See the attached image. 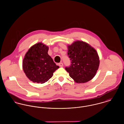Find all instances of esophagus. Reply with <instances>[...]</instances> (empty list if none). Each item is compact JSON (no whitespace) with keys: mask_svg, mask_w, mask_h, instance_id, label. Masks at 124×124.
Segmentation results:
<instances>
[{"mask_svg":"<svg viewBox=\"0 0 124 124\" xmlns=\"http://www.w3.org/2000/svg\"><path fill=\"white\" fill-rule=\"evenodd\" d=\"M59 65L60 66V67H62L63 65V64L62 62H60L59 63Z\"/></svg>","mask_w":124,"mask_h":124,"instance_id":"esophagus-1","label":"esophagus"}]
</instances>
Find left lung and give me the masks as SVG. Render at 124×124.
<instances>
[{
	"mask_svg": "<svg viewBox=\"0 0 124 124\" xmlns=\"http://www.w3.org/2000/svg\"><path fill=\"white\" fill-rule=\"evenodd\" d=\"M68 56L71 65L65 67V70L75 82L85 83L94 77L100 61L93 48L83 41H76L68 46Z\"/></svg>",
	"mask_w": 124,
	"mask_h": 124,
	"instance_id": "1",
	"label": "left lung"
}]
</instances>
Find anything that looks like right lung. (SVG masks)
I'll return each mask as SVG.
<instances>
[{"mask_svg": "<svg viewBox=\"0 0 124 124\" xmlns=\"http://www.w3.org/2000/svg\"><path fill=\"white\" fill-rule=\"evenodd\" d=\"M49 47L41 42L36 43L26 53L22 67L27 77L34 83L43 84L59 67L49 55Z\"/></svg>", "mask_w": 124, "mask_h": 124, "instance_id": "right-lung-1", "label": "right lung"}]
</instances>
